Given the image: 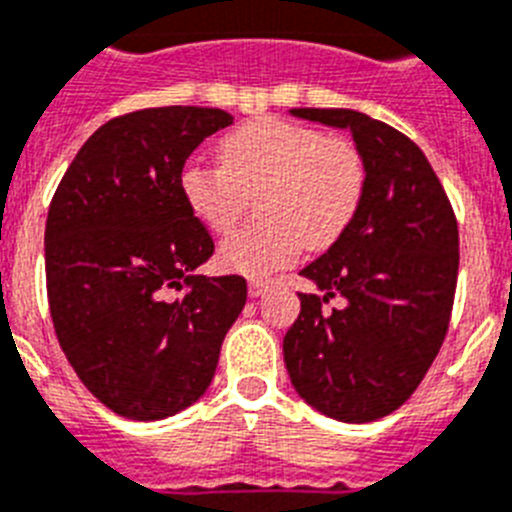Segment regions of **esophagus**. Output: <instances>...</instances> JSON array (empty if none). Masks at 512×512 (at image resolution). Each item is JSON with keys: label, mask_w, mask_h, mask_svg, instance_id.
Returning a JSON list of instances; mask_svg holds the SVG:
<instances>
[{"label": "esophagus", "mask_w": 512, "mask_h": 512, "mask_svg": "<svg viewBox=\"0 0 512 512\" xmlns=\"http://www.w3.org/2000/svg\"><path fill=\"white\" fill-rule=\"evenodd\" d=\"M270 286H273V281H268V278H252V281H250V296H262V293L268 291Z\"/></svg>", "instance_id": "34e87169"}]
</instances>
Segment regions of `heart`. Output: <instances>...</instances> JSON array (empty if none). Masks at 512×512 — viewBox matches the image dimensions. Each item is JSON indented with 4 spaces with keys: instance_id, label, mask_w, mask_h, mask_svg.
Listing matches in <instances>:
<instances>
[{
    "instance_id": "b5f03b06",
    "label": "heart",
    "mask_w": 512,
    "mask_h": 512,
    "mask_svg": "<svg viewBox=\"0 0 512 512\" xmlns=\"http://www.w3.org/2000/svg\"><path fill=\"white\" fill-rule=\"evenodd\" d=\"M219 162H190L180 190L190 213L216 234L237 224L250 195L260 193L265 219L229 234L219 250L226 268L244 275L283 268L306 244H335L366 198L368 167L358 144L286 118L231 128L219 141Z\"/></svg>"
}]
</instances>
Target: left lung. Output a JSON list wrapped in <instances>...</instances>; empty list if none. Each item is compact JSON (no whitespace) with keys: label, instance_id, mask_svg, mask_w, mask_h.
Returning <instances> with one entry per match:
<instances>
[{"label":"left lung","instance_id":"left-lung-1","mask_svg":"<svg viewBox=\"0 0 512 512\" xmlns=\"http://www.w3.org/2000/svg\"><path fill=\"white\" fill-rule=\"evenodd\" d=\"M293 115L348 128L368 167L348 231L301 270L322 293H299L283 358L299 397L342 422L399 410L446 340L459 278V224L441 180L402 131L342 108ZM335 295L346 299L327 310Z\"/></svg>","mask_w":512,"mask_h":512}]
</instances>
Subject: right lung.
I'll list each match as a JSON object with an SVG mask.
<instances>
[{"label": "right lung", "instance_id": "right-lung-1", "mask_svg": "<svg viewBox=\"0 0 512 512\" xmlns=\"http://www.w3.org/2000/svg\"><path fill=\"white\" fill-rule=\"evenodd\" d=\"M231 123L193 105L118 115L84 141L48 206L53 330L79 381L128 420L201 397L247 301L242 275L193 273L213 239L180 190L190 154Z\"/></svg>", "mask_w": 512, "mask_h": 512}]
</instances>
